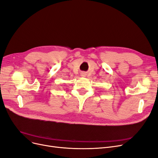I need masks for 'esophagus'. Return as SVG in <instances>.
Masks as SVG:
<instances>
[{
  "label": "esophagus",
  "mask_w": 158,
  "mask_h": 158,
  "mask_svg": "<svg viewBox=\"0 0 158 158\" xmlns=\"http://www.w3.org/2000/svg\"><path fill=\"white\" fill-rule=\"evenodd\" d=\"M85 76H86V75H85V73H81V77H85Z\"/></svg>",
  "instance_id": "esophagus-1"
}]
</instances>
